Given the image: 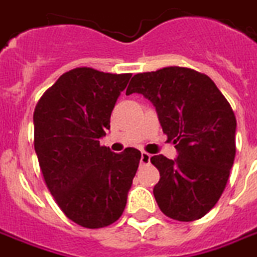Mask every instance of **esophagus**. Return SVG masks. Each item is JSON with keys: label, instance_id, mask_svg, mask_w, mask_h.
Returning <instances> with one entry per match:
<instances>
[{"label": "esophagus", "instance_id": "1", "mask_svg": "<svg viewBox=\"0 0 257 257\" xmlns=\"http://www.w3.org/2000/svg\"><path fill=\"white\" fill-rule=\"evenodd\" d=\"M150 162V154H147L145 151L141 153V165H147Z\"/></svg>", "mask_w": 257, "mask_h": 257}]
</instances>
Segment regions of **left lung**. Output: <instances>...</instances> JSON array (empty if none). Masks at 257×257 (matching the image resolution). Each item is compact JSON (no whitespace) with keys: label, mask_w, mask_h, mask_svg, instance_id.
Wrapping results in <instances>:
<instances>
[{"label":"left lung","mask_w":257,"mask_h":257,"mask_svg":"<svg viewBox=\"0 0 257 257\" xmlns=\"http://www.w3.org/2000/svg\"><path fill=\"white\" fill-rule=\"evenodd\" d=\"M141 93L156 107L162 131L178 157H151L160 170L153 193L162 213L194 221L213 208L225 189L236 154V118L213 80L184 67L137 73L126 95Z\"/></svg>","instance_id":"obj_1"}]
</instances>
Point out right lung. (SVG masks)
I'll list each match as a JSON object with an SVG mask.
<instances>
[{
    "mask_svg": "<svg viewBox=\"0 0 257 257\" xmlns=\"http://www.w3.org/2000/svg\"><path fill=\"white\" fill-rule=\"evenodd\" d=\"M131 73L71 69L45 91L33 114L35 150L49 192L69 220L95 229L126 208L141 151L112 153L100 141Z\"/></svg>",
    "mask_w": 257,
    "mask_h": 257,
    "instance_id": "1",
    "label": "right lung"
}]
</instances>
